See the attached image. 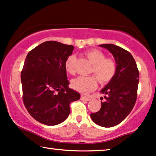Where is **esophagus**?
<instances>
[{"label":"esophagus","instance_id":"1","mask_svg":"<svg viewBox=\"0 0 156 156\" xmlns=\"http://www.w3.org/2000/svg\"><path fill=\"white\" fill-rule=\"evenodd\" d=\"M80 99L82 100V101H89L90 100V98L89 97H86V96H84V95H82L81 98H80Z\"/></svg>","mask_w":156,"mask_h":156}]
</instances>
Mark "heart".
Returning <instances> with one entry per match:
<instances>
[{"instance_id": "obj_1", "label": "heart", "mask_w": 156, "mask_h": 156, "mask_svg": "<svg viewBox=\"0 0 156 156\" xmlns=\"http://www.w3.org/2000/svg\"><path fill=\"white\" fill-rule=\"evenodd\" d=\"M87 58L92 63L90 73L96 76L98 80L101 84L108 83L115 76L117 66L115 62L111 58H105V54L96 49L90 50L85 53ZM74 55H70L65 62L66 70L68 73L73 74ZM97 78L94 76H78L72 80L73 88L82 93H88L96 88Z\"/></svg>"}]
</instances>
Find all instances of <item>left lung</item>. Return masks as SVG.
Masks as SVG:
<instances>
[{"instance_id":"1","label":"left lung","mask_w":156,"mask_h":156,"mask_svg":"<svg viewBox=\"0 0 156 156\" xmlns=\"http://www.w3.org/2000/svg\"><path fill=\"white\" fill-rule=\"evenodd\" d=\"M99 46L112 53L117 70L111 81L101 90L105 94L101 109L91 113L90 117L97 125L110 128L121 123L133 108L137 98L139 72L133 57L128 51L113 44Z\"/></svg>"}]
</instances>
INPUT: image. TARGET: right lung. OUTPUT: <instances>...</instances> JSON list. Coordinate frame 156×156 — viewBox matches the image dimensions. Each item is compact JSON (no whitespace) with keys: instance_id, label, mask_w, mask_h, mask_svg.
Masks as SVG:
<instances>
[{"instance_id":"add662e5","label":"right lung","mask_w":156,"mask_h":156,"mask_svg":"<svg viewBox=\"0 0 156 156\" xmlns=\"http://www.w3.org/2000/svg\"><path fill=\"white\" fill-rule=\"evenodd\" d=\"M74 47L45 41L27 55L20 78L23 100L30 115L39 123L55 126L70 114V103L80 95L68 87L65 62Z\"/></svg>"}]
</instances>
